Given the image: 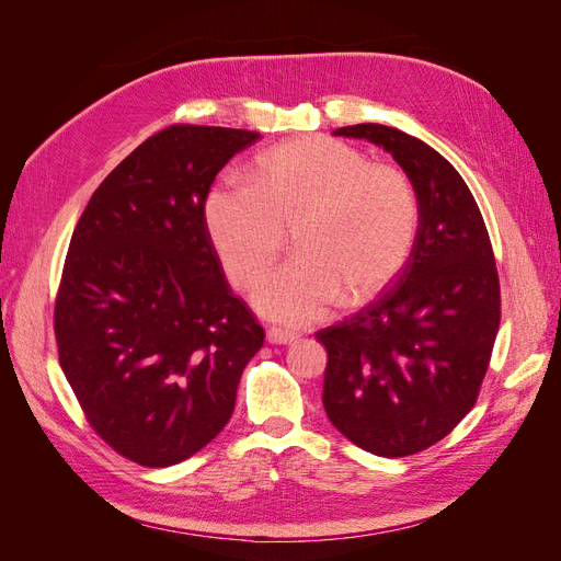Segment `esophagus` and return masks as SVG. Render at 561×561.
Segmentation results:
<instances>
[{"label":"esophagus","mask_w":561,"mask_h":561,"mask_svg":"<svg viewBox=\"0 0 561 561\" xmlns=\"http://www.w3.org/2000/svg\"><path fill=\"white\" fill-rule=\"evenodd\" d=\"M297 334L290 330H280V328H271L266 330V342L268 344H295L297 342Z\"/></svg>","instance_id":"esophagus-1"}]
</instances>
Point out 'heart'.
Wrapping results in <instances>:
<instances>
[{
    "label": "heart",
    "instance_id": "1",
    "mask_svg": "<svg viewBox=\"0 0 561 561\" xmlns=\"http://www.w3.org/2000/svg\"><path fill=\"white\" fill-rule=\"evenodd\" d=\"M203 222L225 276L257 283L295 233V257L266 276L254 307L283 325H309L342 297L363 304L383 293L410 262L419 236V196L393 163L316 135L266 151L252 184L219 182Z\"/></svg>",
    "mask_w": 561,
    "mask_h": 561
}]
</instances>
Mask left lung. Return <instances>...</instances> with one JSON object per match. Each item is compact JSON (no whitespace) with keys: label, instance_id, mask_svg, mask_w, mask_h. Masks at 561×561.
<instances>
[{"label":"left lung","instance_id":"1","mask_svg":"<svg viewBox=\"0 0 561 561\" xmlns=\"http://www.w3.org/2000/svg\"><path fill=\"white\" fill-rule=\"evenodd\" d=\"M334 135L383 147L412 178L419 236L396 283L320 330L328 348L322 407L360 449L398 458L449 435L480 396L501 325V285L482 213L456 168L398 128Z\"/></svg>","mask_w":561,"mask_h":561}]
</instances>
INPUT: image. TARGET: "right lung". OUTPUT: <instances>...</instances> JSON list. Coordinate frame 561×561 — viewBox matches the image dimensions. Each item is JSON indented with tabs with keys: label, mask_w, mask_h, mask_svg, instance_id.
Masks as SVG:
<instances>
[{
	"label": "right lung",
	"mask_w": 561,
	"mask_h": 561,
	"mask_svg": "<svg viewBox=\"0 0 561 561\" xmlns=\"http://www.w3.org/2000/svg\"><path fill=\"white\" fill-rule=\"evenodd\" d=\"M260 133L159 130L93 192L56 297L58 358L91 428L128 461L175 466L227 426L264 330L231 293L203 206Z\"/></svg>",
	"instance_id": "obj_1"
}]
</instances>
